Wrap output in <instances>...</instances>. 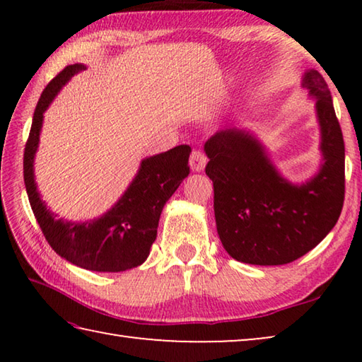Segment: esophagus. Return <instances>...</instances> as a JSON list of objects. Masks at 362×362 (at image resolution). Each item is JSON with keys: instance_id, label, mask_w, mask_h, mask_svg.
Instances as JSON below:
<instances>
[{"instance_id": "34e87169", "label": "esophagus", "mask_w": 362, "mask_h": 362, "mask_svg": "<svg viewBox=\"0 0 362 362\" xmlns=\"http://www.w3.org/2000/svg\"><path fill=\"white\" fill-rule=\"evenodd\" d=\"M207 156L203 150H193L192 155H189V168L196 173H201L206 168Z\"/></svg>"}]
</instances>
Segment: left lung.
<instances>
[{"label":"left lung","mask_w":362,"mask_h":362,"mask_svg":"<svg viewBox=\"0 0 362 362\" xmlns=\"http://www.w3.org/2000/svg\"><path fill=\"white\" fill-rule=\"evenodd\" d=\"M305 86L315 95L324 166L313 180L291 185L268 161L262 145L240 129L217 132L204 145L214 182V211L223 247L250 265H286L316 247L340 217L345 199V144L322 75Z\"/></svg>","instance_id":"obj_1"}]
</instances>
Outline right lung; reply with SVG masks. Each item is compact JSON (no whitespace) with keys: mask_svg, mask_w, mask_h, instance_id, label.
<instances>
[{"mask_svg":"<svg viewBox=\"0 0 362 362\" xmlns=\"http://www.w3.org/2000/svg\"><path fill=\"white\" fill-rule=\"evenodd\" d=\"M84 70L69 65L52 78L36 103L32 129L23 151V180L36 222L56 252L75 265L94 272H124L142 265L156 240L159 216L166 201L189 174L192 148L179 145L161 155L146 158L136 179L112 211L86 223L57 220L40 199L33 179V158L38 148L42 113L60 88Z\"/></svg>","mask_w":362,"mask_h":362,"instance_id":"obj_1","label":"right lung"}]
</instances>
